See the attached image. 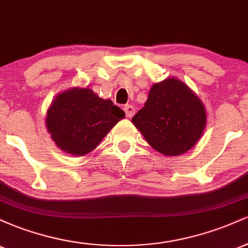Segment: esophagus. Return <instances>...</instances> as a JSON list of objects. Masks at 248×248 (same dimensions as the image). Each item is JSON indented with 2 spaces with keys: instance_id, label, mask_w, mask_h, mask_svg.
I'll return each mask as SVG.
<instances>
[{
  "instance_id": "esophagus-1",
  "label": "esophagus",
  "mask_w": 248,
  "mask_h": 248,
  "mask_svg": "<svg viewBox=\"0 0 248 248\" xmlns=\"http://www.w3.org/2000/svg\"><path fill=\"white\" fill-rule=\"evenodd\" d=\"M124 109V112H126V115L128 118H132V116L135 114V108H134V106H132V105H126Z\"/></svg>"
}]
</instances>
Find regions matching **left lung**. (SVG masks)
<instances>
[{"label":"left lung","instance_id":"8db88e82","mask_svg":"<svg viewBox=\"0 0 248 248\" xmlns=\"http://www.w3.org/2000/svg\"><path fill=\"white\" fill-rule=\"evenodd\" d=\"M132 122L148 143L163 155L184 154L203 134L206 114L189 87L170 78L153 85L144 107Z\"/></svg>","mask_w":248,"mask_h":248}]
</instances>
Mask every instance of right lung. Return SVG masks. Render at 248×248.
<instances>
[{
    "mask_svg": "<svg viewBox=\"0 0 248 248\" xmlns=\"http://www.w3.org/2000/svg\"><path fill=\"white\" fill-rule=\"evenodd\" d=\"M124 118L112 100H104L91 88H72L53 100L46 115L51 138L71 155H86Z\"/></svg>",
    "mask_w": 248,
    "mask_h": 248,
    "instance_id": "right-lung-1",
    "label": "right lung"
}]
</instances>
